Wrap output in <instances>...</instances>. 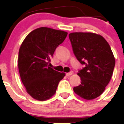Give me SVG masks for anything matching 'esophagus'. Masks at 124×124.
<instances>
[{"label":"esophagus","mask_w":124,"mask_h":124,"mask_svg":"<svg viewBox=\"0 0 124 124\" xmlns=\"http://www.w3.org/2000/svg\"><path fill=\"white\" fill-rule=\"evenodd\" d=\"M72 74H73V72H72V71H71V72H67V73H66V76H71Z\"/></svg>","instance_id":"obj_1"}]
</instances>
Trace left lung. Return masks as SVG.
<instances>
[{
	"mask_svg": "<svg viewBox=\"0 0 124 124\" xmlns=\"http://www.w3.org/2000/svg\"><path fill=\"white\" fill-rule=\"evenodd\" d=\"M74 54L85 67L77 74L81 84L74 87L85 100L97 98L104 91L113 74L115 59L108 42L100 35L90 32L69 34Z\"/></svg>",
	"mask_w": 124,
	"mask_h": 124,
	"instance_id": "left-lung-1",
	"label": "left lung"
}]
</instances>
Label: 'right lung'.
Instances as JSON below:
<instances>
[{
  "instance_id": "right-lung-1",
  "label": "right lung",
  "mask_w": 124,
  "mask_h": 124,
  "mask_svg": "<svg viewBox=\"0 0 124 124\" xmlns=\"http://www.w3.org/2000/svg\"><path fill=\"white\" fill-rule=\"evenodd\" d=\"M68 33L48 27H39L29 33L18 52L20 76L27 93L34 99L45 101L56 92L65 73L50 67V58Z\"/></svg>"
}]
</instances>
